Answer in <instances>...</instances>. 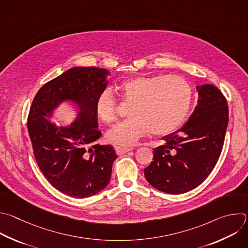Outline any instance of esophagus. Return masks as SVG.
I'll return each instance as SVG.
<instances>
[{
    "label": "esophagus",
    "mask_w": 248,
    "mask_h": 248,
    "mask_svg": "<svg viewBox=\"0 0 248 248\" xmlns=\"http://www.w3.org/2000/svg\"><path fill=\"white\" fill-rule=\"evenodd\" d=\"M131 150H133V148H131V147H123V146H116L115 147L116 153L120 155H124V154H125V153H127L128 151H131Z\"/></svg>",
    "instance_id": "esophagus-1"
}]
</instances>
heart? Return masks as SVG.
<instances>
[{
  "label": "heart",
  "instance_id": "obj_1",
  "mask_svg": "<svg viewBox=\"0 0 248 248\" xmlns=\"http://www.w3.org/2000/svg\"><path fill=\"white\" fill-rule=\"evenodd\" d=\"M120 90L132 104L131 118L106 132L107 141L116 145L131 146L149 129L154 135L172 132L186 118L192 102L189 84L178 76H137L124 79ZM95 112L106 124L115 121L116 102L110 90L96 98Z\"/></svg>",
  "mask_w": 248,
  "mask_h": 248
}]
</instances>
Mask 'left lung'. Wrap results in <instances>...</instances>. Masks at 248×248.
<instances>
[{
	"instance_id": "1",
	"label": "left lung",
	"mask_w": 248,
	"mask_h": 248,
	"mask_svg": "<svg viewBox=\"0 0 248 248\" xmlns=\"http://www.w3.org/2000/svg\"><path fill=\"white\" fill-rule=\"evenodd\" d=\"M199 98L188 121L163 136L144 170L146 180L158 191L177 195L201 185L220 156L229 121L227 100L213 85L196 87Z\"/></svg>"
}]
</instances>
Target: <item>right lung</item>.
Wrapping results in <instances>:
<instances>
[{
  "instance_id": "right-lung-1",
  "label": "right lung",
  "mask_w": 248,
  "mask_h": 248,
  "mask_svg": "<svg viewBox=\"0 0 248 248\" xmlns=\"http://www.w3.org/2000/svg\"><path fill=\"white\" fill-rule=\"evenodd\" d=\"M111 73L96 67H73L44 85L36 94L28 117V132L38 166L47 181L61 193L85 199L110 182L118 157L111 145H99L95 101L108 86ZM65 102L77 113L65 126L52 122Z\"/></svg>"
}]
</instances>
